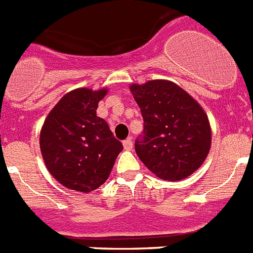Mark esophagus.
<instances>
[{
    "label": "esophagus",
    "instance_id": "obj_1",
    "mask_svg": "<svg viewBox=\"0 0 253 253\" xmlns=\"http://www.w3.org/2000/svg\"><path fill=\"white\" fill-rule=\"evenodd\" d=\"M123 146H124V149H126V151H131V149H133V139H131V138L125 139L124 142H123Z\"/></svg>",
    "mask_w": 253,
    "mask_h": 253
}]
</instances>
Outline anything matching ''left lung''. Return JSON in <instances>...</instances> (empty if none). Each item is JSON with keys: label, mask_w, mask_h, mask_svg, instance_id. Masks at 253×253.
Here are the masks:
<instances>
[{"label": "left lung", "mask_w": 253, "mask_h": 253, "mask_svg": "<svg viewBox=\"0 0 253 253\" xmlns=\"http://www.w3.org/2000/svg\"><path fill=\"white\" fill-rule=\"evenodd\" d=\"M143 116L135 152L144 166L166 181L184 180L202 166L211 144L203 107L171 81L153 80L130 87Z\"/></svg>", "instance_id": "obj_1"}]
</instances>
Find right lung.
<instances>
[{"mask_svg": "<svg viewBox=\"0 0 253 253\" xmlns=\"http://www.w3.org/2000/svg\"><path fill=\"white\" fill-rule=\"evenodd\" d=\"M107 88H76L66 93L46 116L40 151L50 175L67 189L90 193L110 175L122 142L96 115Z\"/></svg>", "mask_w": 253, "mask_h": 253, "instance_id": "obj_1", "label": "right lung"}]
</instances>
